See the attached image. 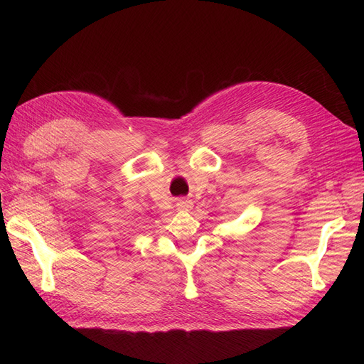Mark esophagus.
Instances as JSON below:
<instances>
[{
    "mask_svg": "<svg viewBox=\"0 0 364 364\" xmlns=\"http://www.w3.org/2000/svg\"><path fill=\"white\" fill-rule=\"evenodd\" d=\"M176 205H178L181 211H191V209H193V202L188 200V199H183V197H182V199H178V203H176Z\"/></svg>",
    "mask_w": 364,
    "mask_h": 364,
    "instance_id": "1",
    "label": "esophagus"
}]
</instances>
